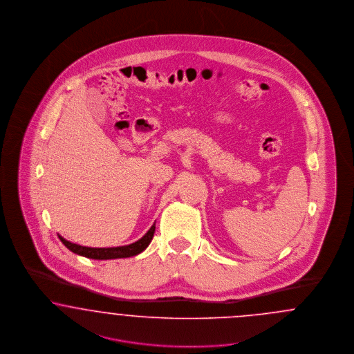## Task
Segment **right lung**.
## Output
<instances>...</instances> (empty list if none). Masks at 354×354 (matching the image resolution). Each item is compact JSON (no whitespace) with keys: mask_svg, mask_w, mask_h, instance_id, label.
Masks as SVG:
<instances>
[{"mask_svg":"<svg viewBox=\"0 0 354 354\" xmlns=\"http://www.w3.org/2000/svg\"><path fill=\"white\" fill-rule=\"evenodd\" d=\"M155 234V224L147 231V234L135 241L133 244L123 245V247H111V248H91V247H84L80 244H74L68 241L62 236L58 235L59 240L65 244V247L71 252L77 253L80 256H84L94 260H110V259H123V257H131L135 254L143 252L149 244L151 243L152 237Z\"/></svg>","mask_w":354,"mask_h":354,"instance_id":"right-lung-1","label":"right lung"}]
</instances>
